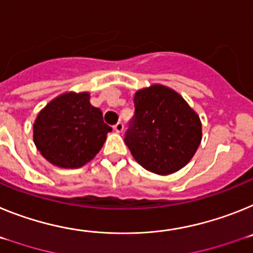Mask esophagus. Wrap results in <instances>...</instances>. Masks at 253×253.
<instances>
[{"label":"esophagus","instance_id":"34e87169","mask_svg":"<svg viewBox=\"0 0 253 253\" xmlns=\"http://www.w3.org/2000/svg\"><path fill=\"white\" fill-rule=\"evenodd\" d=\"M113 128H114V131H116V132H122V131H124V124H122V122H117V124L114 125L113 126Z\"/></svg>","mask_w":253,"mask_h":253}]
</instances>
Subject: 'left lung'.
<instances>
[{"mask_svg": "<svg viewBox=\"0 0 253 253\" xmlns=\"http://www.w3.org/2000/svg\"><path fill=\"white\" fill-rule=\"evenodd\" d=\"M125 142L146 170L170 174L192 159L201 142V121L187 102L164 85L139 90Z\"/></svg>", "mask_w": 253, "mask_h": 253, "instance_id": "1", "label": "left lung"}]
</instances>
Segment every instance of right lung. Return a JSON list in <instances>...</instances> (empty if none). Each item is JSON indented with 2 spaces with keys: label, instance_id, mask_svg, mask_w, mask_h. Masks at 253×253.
<instances>
[{
  "label": "right lung",
  "instance_id": "1",
  "mask_svg": "<svg viewBox=\"0 0 253 253\" xmlns=\"http://www.w3.org/2000/svg\"><path fill=\"white\" fill-rule=\"evenodd\" d=\"M89 93H65L48 103L34 122L33 139L41 154L60 168H80L99 153L112 127Z\"/></svg>",
  "mask_w": 253,
  "mask_h": 253
}]
</instances>
